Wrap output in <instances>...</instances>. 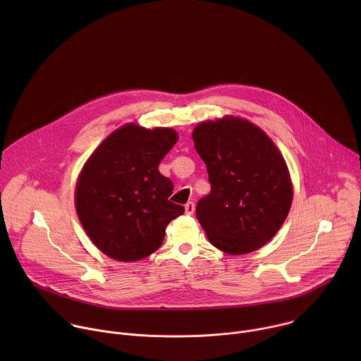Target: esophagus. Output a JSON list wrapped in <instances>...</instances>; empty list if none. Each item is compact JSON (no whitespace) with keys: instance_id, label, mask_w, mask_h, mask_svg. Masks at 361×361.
<instances>
[{"instance_id":"esophagus-1","label":"esophagus","mask_w":361,"mask_h":361,"mask_svg":"<svg viewBox=\"0 0 361 361\" xmlns=\"http://www.w3.org/2000/svg\"><path fill=\"white\" fill-rule=\"evenodd\" d=\"M194 210H195L194 202H192V201H188V202L185 204V214L191 216V214H194Z\"/></svg>"}]
</instances>
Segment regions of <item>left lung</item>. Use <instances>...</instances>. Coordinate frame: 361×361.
Masks as SVG:
<instances>
[{"label": "left lung", "instance_id": "obj_1", "mask_svg": "<svg viewBox=\"0 0 361 361\" xmlns=\"http://www.w3.org/2000/svg\"><path fill=\"white\" fill-rule=\"evenodd\" d=\"M192 140L212 184L195 209L207 238L228 254L263 247L280 230L293 200L280 151L259 127L234 117L198 124Z\"/></svg>", "mask_w": 361, "mask_h": 361}]
</instances>
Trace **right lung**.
I'll return each instance as SVG.
<instances>
[{"instance_id": "1", "label": "right lung", "mask_w": 361, "mask_h": 361, "mask_svg": "<svg viewBox=\"0 0 361 361\" xmlns=\"http://www.w3.org/2000/svg\"><path fill=\"white\" fill-rule=\"evenodd\" d=\"M171 128L128 124L91 154L75 188L78 219L91 241L120 262H135L160 248L169 223L184 213L170 201L174 184L159 171L177 142Z\"/></svg>"}]
</instances>
